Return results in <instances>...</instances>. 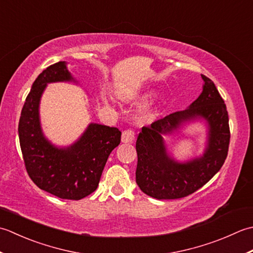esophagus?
<instances>
[{"mask_svg":"<svg viewBox=\"0 0 253 253\" xmlns=\"http://www.w3.org/2000/svg\"><path fill=\"white\" fill-rule=\"evenodd\" d=\"M134 137H135V132L131 130V128H127V130H125L122 132L121 141L123 143H132Z\"/></svg>","mask_w":253,"mask_h":253,"instance_id":"obj_1","label":"esophagus"}]
</instances>
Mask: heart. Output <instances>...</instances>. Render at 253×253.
Returning <instances> with one entry per match:
<instances>
[{"instance_id":"obj_1","label":"heart","mask_w":253,"mask_h":253,"mask_svg":"<svg viewBox=\"0 0 253 253\" xmlns=\"http://www.w3.org/2000/svg\"><path fill=\"white\" fill-rule=\"evenodd\" d=\"M149 97H151V94H146V95L141 96L138 98H140V99H143V100H146V99H148ZM102 98H104V97H102ZM104 100H105V98H104ZM153 117H154V115H153L152 110L143 109V110L140 111V113H138L137 120H138V122H141V123H145V122L151 121L153 119Z\"/></svg>"}]
</instances>
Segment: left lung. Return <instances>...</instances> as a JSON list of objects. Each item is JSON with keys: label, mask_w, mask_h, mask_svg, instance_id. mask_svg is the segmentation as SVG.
<instances>
[{"label": "left lung", "mask_w": 253, "mask_h": 253, "mask_svg": "<svg viewBox=\"0 0 253 253\" xmlns=\"http://www.w3.org/2000/svg\"><path fill=\"white\" fill-rule=\"evenodd\" d=\"M203 91L187 110L173 112L143 126L136 141V183L142 191L158 200L181 199L198 191L223 166L230 141L228 112L223 98L209 77L201 74ZM203 117L209 123V144L204 156L184 164L167 154L161 136L185 121Z\"/></svg>", "instance_id": "obj_1"}]
</instances>
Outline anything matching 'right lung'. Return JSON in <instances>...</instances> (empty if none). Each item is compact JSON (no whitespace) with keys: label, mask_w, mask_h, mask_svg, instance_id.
<instances>
[{"label":"right lung","mask_w":253,"mask_h":253,"mask_svg":"<svg viewBox=\"0 0 253 253\" xmlns=\"http://www.w3.org/2000/svg\"><path fill=\"white\" fill-rule=\"evenodd\" d=\"M72 80L64 62L39 74L20 113L18 135L25 167L34 183L60 199L77 201L97 189L108 157L121 142V131L90 123L68 148L55 147L43 136L38 111L42 91L48 83Z\"/></svg>","instance_id":"1"}]
</instances>
